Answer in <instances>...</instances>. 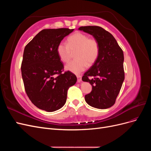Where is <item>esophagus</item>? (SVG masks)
<instances>
[{
  "label": "esophagus",
  "mask_w": 151,
  "mask_h": 151,
  "mask_svg": "<svg viewBox=\"0 0 151 151\" xmlns=\"http://www.w3.org/2000/svg\"><path fill=\"white\" fill-rule=\"evenodd\" d=\"M77 82H78V83H80V82H81L82 77L81 76H77Z\"/></svg>",
  "instance_id": "esophagus-1"
}]
</instances>
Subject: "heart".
<instances>
[{
    "mask_svg": "<svg viewBox=\"0 0 151 151\" xmlns=\"http://www.w3.org/2000/svg\"><path fill=\"white\" fill-rule=\"evenodd\" d=\"M67 45L60 42L57 48L58 55L63 62L69 61L72 52L76 51L75 58L77 59L65 65V69L67 71L79 74L86 70L88 64L92 65L97 60L99 47L96 40L76 32L67 38Z\"/></svg>",
    "mask_w": 151,
    "mask_h": 151,
    "instance_id": "obj_1",
    "label": "heart"
}]
</instances>
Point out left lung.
Segmentation results:
<instances>
[{
	"instance_id": "left-lung-1",
	"label": "left lung",
	"mask_w": 151,
	"mask_h": 151,
	"mask_svg": "<svg viewBox=\"0 0 151 151\" xmlns=\"http://www.w3.org/2000/svg\"><path fill=\"white\" fill-rule=\"evenodd\" d=\"M78 29L92 35L99 47L97 60L82 78L92 86L91 92L85 96V101L96 108H110L115 104L125 79L123 52L113 36L101 27L81 26Z\"/></svg>"
}]
</instances>
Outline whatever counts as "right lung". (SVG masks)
I'll list each match as a JSON object with an SVG mask.
<instances>
[{
  "label": "right lung",
  "instance_id": "1",
  "mask_svg": "<svg viewBox=\"0 0 151 151\" xmlns=\"http://www.w3.org/2000/svg\"><path fill=\"white\" fill-rule=\"evenodd\" d=\"M74 30L43 29L24 48L21 74L26 93L36 107L48 112L65 104L68 88L76 83L72 72L62 74L63 65L57 52L58 45Z\"/></svg>",
  "mask_w": 151,
  "mask_h": 151
}]
</instances>
